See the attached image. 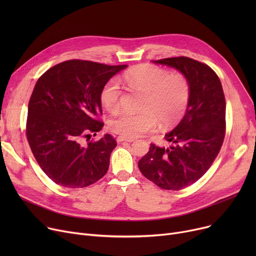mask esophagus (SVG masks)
Wrapping results in <instances>:
<instances>
[{"label":"esophagus","mask_w":256,"mask_h":256,"mask_svg":"<svg viewBox=\"0 0 256 256\" xmlns=\"http://www.w3.org/2000/svg\"><path fill=\"white\" fill-rule=\"evenodd\" d=\"M124 141H126V142H132V141H135V139H132V138H128V137H124V136H118V137H117V142H124Z\"/></svg>","instance_id":"esophagus-1"}]
</instances>
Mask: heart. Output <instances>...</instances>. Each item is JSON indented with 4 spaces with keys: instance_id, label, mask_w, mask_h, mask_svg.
I'll return each mask as SVG.
<instances>
[{
    "instance_id": "b5f03b06",
    "label": "heart",
    "mask_w": 256,
    "mask_h": 256,
    "mask_svg": "<svg viewBox=\"0 0 256 256\" xmlns=\"http://www.w3.org/2000/svg\"><path fill=\"white\" fill-rule=\"evenodd\" d=\"M124 78L135 90L145 94L139 113H122L110 122L111 130L128 138L140 137L154 130L158 121L169 126L186 113L191 98L189 80L182 72L169 70L150 64H142L130 70ZM121 89L116 78H110L100 94L104 109L112 114L120 110Z\"/></svg>"
}]
</instances>
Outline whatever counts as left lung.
Instances as JSON below:
<instances>
[{"mask_svg": "<svg viewBox=\"0 0 256 256\" xmlns=\"http://www.w3.org/2000/svg\"><path fill=\"white\" fill-rule=\"evenodd\" d=\"M154 62L184 74L191 86V98L178 126L165 135L170 145L152 143L138 167L158 186L178 191L202 178L221 150L226 128L224 92L217 74L204 63L188 57Z\"/></svg>", "mask_w": 256, "mask_h": 256, "instance_id": "obj_1", "label": "left lung"}]
</instances>
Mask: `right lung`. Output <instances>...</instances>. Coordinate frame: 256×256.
Returning a JSON list of instances; mask_svg holds the SVG:
<instances>
[{
  "label": "right lung",
  "instance_id": "right-lung-1",
  "mask_svg": "<svg viewBox=\"0 0 256 256\" xmlns=\"http://www.w3.org/2000/svg\"><path fill=\"white\" fill-rule=\"evenodd\" d=\"M126 67L74 59L52 66L38 78L26 135L38 165L54 182L78 189L106 173L116 140L109 134L89 140L104 126L102 86Z\"/></svg>",
  "mask_w": 256,
  "mask_h": 256
}]
</instances>
